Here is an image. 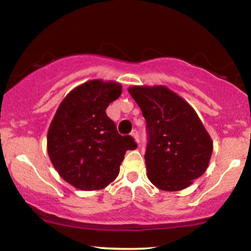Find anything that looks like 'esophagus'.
<instances>
[{"instance_id": "34e87169", "label": "esophagus", "mask_w": 251, "mask_h": 251, "mask_svg": "<svg viewBox=\"0 0 251 251\" xmlns=\"http://www.w3.org/2000/svg\"><path fill=\"white\" fill-rule=\"evenodd\" d=\"M131 135H132V137L134 138V140H135V142H137V143H139V133H138V131H137V129H133V131L131 132Z\"/></svg>"}]
</instances>
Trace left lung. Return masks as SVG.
<instances>
[{"mask_svg": "<svg viewBox=\"0 0 251 251\" xmlns=\"http://www.w3.org/2000/svg\"><path fill=\"white\" fill-rule=\"evenodd\" d=\"M146 120L148 178L164 191L188 188L208 169L212 144L196 111L166 86H132Z\"/></svg>", "mask_w": 251, "mask_h": 251, "instance_id": "obj_1", "label": "left lung"}]
</instances>
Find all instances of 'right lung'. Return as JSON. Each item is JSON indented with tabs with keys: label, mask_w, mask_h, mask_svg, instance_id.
I'll return each mask as SVG.
<instances>
[{
	"label": "right lung",
	"mask_w": 251,
	"mask_h": 251,
	"mask_svg": "<svg viewBox=\"0 0 251 251\" xmlns=\"http://www.w3.org/2000/svg\"><path fill=\"white\" fill-rule=\"evenodd\" d=\"M122 94V85L96 79L72 89L57 107L47 134V151L59 175L83 191L101 190L119 175L131 135H120L106 108Z\"/></svg>",
	"instance_id": "right-lung-1"
}]
</instances>
